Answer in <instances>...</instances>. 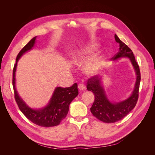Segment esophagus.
Returning a JSON list of instances; mask_svg holds the SVG:
<instances>
[{"mask_svg":"<svg viewBox=\"0 0 155 155\" xmlns=\"http://www.w3.org/2000/svg\"><path fill=\"white\" fill-rule=\"evenodd\" d=\"M78 88L79 90H80V91H84L85 89V86L82 84H79L78 85Z\"/></svg>","mask_w":155,"mask_h":155,"instance_id":"obj_1","label":"esophagus"}]
</instances>
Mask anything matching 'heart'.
Segmentation results:
<instances>
[{"label":"heart","instance_id":"1","mask_svg":"<svg viewBox=\"0 0 155 155\" xmlns=\"http://www.w3.org/2000/svg\"><path fill=\"white\" fill-rule=\"evenodd\" d=\"M95 50V47L93 45H91L90 46H88L85 48L84 51L82 52H78L75 54V58H80L82 54H87V53H90L91 52ZM101 59L98 58H93L91 60H89L85 66V70L88 73V74L93 75L94 73H97V71L99 70V68L101 67Z\"/></svg>","mask_w":155,"mask_h":155}]
</instances>
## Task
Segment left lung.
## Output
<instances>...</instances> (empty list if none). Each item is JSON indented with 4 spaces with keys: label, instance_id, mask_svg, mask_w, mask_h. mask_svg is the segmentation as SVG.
Wrapping results in <instances>:
<instances>
[{
    "label": "left lung",
    "instance_id": "obj_1",
    "mask_svg": "<svg viewBox=\"0 0 155 155\" xmlns=\"http://www.w3.org/2000/svg\"><path fill=\"white\" fill-rule=\"evenodd\" d=\"M116 41L119 44V51L112 57L114 60L123 57H127L131 61L136 74V81L131 95L128 99L119 102H110L105 95L101 84V78L94 75L87 81V88L95 95V100L91 108L93 116L105 123H114L123 119L136 106L141 81V73L139 65L136 61L132 50L124 43L116 35Z\"/></svg>",
    "mask_w": 155,
    "mask_h": 155
}]
</instances>
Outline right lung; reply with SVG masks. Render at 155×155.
Here are the masks:
<instances>
[{"label":"right lung","mask_w":155,"mask_h":155,"mask_svg":"<svg viewBox=\"0 0 155 155\" xmlns=\"http://www.w3.org/2000/svg\"><path fill=\"white\" fill-rule=\"evenodd\" d=\"M36 37L29 41L18 53L16 58L12 74V85L15 100L21 111L32 123L42 127H53L58 126L67 116L69 105L71 101L78 94L77 84H74L70 87H56L51 99L46 107L40 109H32L28 106L19 97L15 88V74L19 59L26 51L31 50L34 46Z\"/></svg>","instance_id":"obj_1"}]
</instances>
